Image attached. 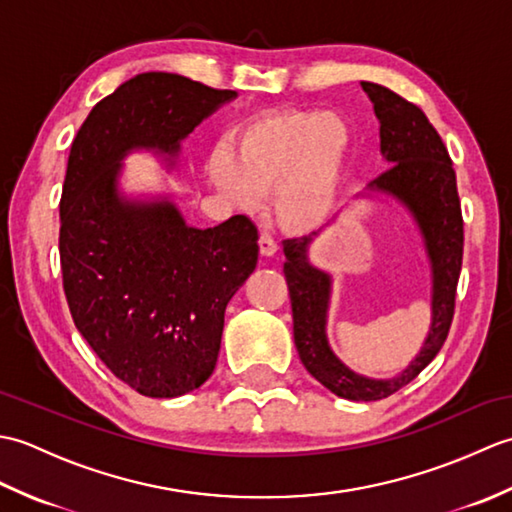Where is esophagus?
I'll return each mask as SVG.
<instances>
[{"label": "esophagus", "mask_w": 512, "mask_h": 512, "mask_svg": "<svg viewBox=\"0 0 512 512\" xmlns=\"http://www.w3.org/2000/svg\"><path fill=\"white\" fill-rule=\"evenodd\" d=\"M259 253H262L264 257H273L277 255V242L270 235H262L259 237Z\"/></svg>", "instance_id": "1"}]
</instances>
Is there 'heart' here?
Returning <instances> with one entry per match:
<instances>
[{
    "label": "heart",
    "instance_id": "1",
    "mask_svg": "<svg viewBox=\"0 0 512 512\" xmlns=\"http://www.w3.org/2000/svg\"><path fill=\"white\" fill-rule=\"evenodd\" d=\"M352 125L339 112L284 110L257 116L228 138L206 176L237 209L253 211L270 190V211L288 233L330 220L343 189Z\"/></svg>",
    "mask_w": 512,
    "mask_h": 512
}]
</instances>
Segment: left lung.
<instances>
[{"label": "left lung", "instance_id": "8db88e82", "mask_svg": "<svg viewBox=\"0 0 512 512\" xmlns=\"http://www.w3.org/2000/svg\"><path fill=\"white\" fill-rule=\"evenodd\" d=\"M380 121V154L389 169L369 182V193H383L411 213L431 266V325L416 358L394 378H367L352 372L332 352L325 334L332 275L310 262L312 235L284 239L295 345L303 367L345 400L372 402L396 394L427 367L447 341L453 321L464 248V224L453 162L436 127L418 105L383 85L363 81Z\"/></svg>", "mask_w": 512, "mask_h": 512}]
</instances>
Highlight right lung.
Returning <instances> with one entry per match:
<instances>
[{"label":"right lung","mask_w":512,"mask_h":512,"mask_svg":"<svg viewBox=\"0 0 512 512\" xmlns=\"http://www.w3.org/2000/svg\"><path fill=\"white\" fill-rule=\"evenodd\" d=\"M237 92L145 72L92 107L61 193V273L76 330L138 394L176 398L213 374L224 310L257 266L246 215L213 228L184 222L167 195L129 200L121 162L136 149L176 167L182 140Z\"/></svg>","instance_id":"1"}]
</instances>
